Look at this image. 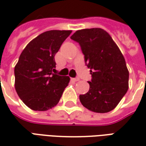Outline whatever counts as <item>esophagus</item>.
Wrapping results in <instances>:
<instances>
[{
  "label": "esophagus",
  "mask_w": 146,
  "mask_h": 146,
  "mask_svg": "<svg viewBox=\"0 0 146 146\" xmlns=\"http://www.w3.org/2000/svg\"><path fill=\"white\" fill-rule=\"evenodd\" d=\"M71 80H72V81H74V82H76V81H79V80H80V79H79V78H78V77H76V78H71Z\"/></svg>",
  "instance_id": "1"
}]
</instances>
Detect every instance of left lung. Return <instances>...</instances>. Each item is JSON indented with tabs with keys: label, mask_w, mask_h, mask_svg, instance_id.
<instances>
[{
	"label": "left lung",
	"mask_w": 146,
	"mask_h": 146,
	"mask_svg": "<svg viewBox=\"0 0 146 146\" xmlns=\"http://www.w3.org/2000/svg\"><path fill=\"white\" fill-rule=\"evenodd\" d=\"M70 38L80 44L92 75L89 92L80 95V102L96 113L112 111L128 90L129 71L122 53L102 29L78 30Z\"/></svg>",
	"instance_id": "left-lung-1"
}]
</instances>
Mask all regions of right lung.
Segmentation results:
<instances>
[{
	"label": "right lung",
	"instance_id": "obj_1",
	"mask_svg": "<svg viewBox=\"0 0 146 146\" xmlns=\"http://www.w3.org/2000/svg\"><path fill=\"white\" fill-rule=\"evenodd\" d=\"M70 30H50L32 40L14 68L15 89L20 99L34 111H47L58 103L69 76L54 73V56Z\"/></svg>",
	"mask_w": 146,
	"mask_h": 146
}]
</instances>
